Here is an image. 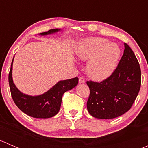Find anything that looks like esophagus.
Masks as SVG:
<instances>
[{
	"mask_svg": "<svg viewBox=\"0 0 148 148\" xmlns=\"http://www.w3.org/2000/svg\"><path fill=\"white\" fill-rule=\"evenodd\" d=\"M79 84L85 83L84 78H83V77H79Z\"/></svg>",
	"mask_w": 148,
	"mask_h": 148,
	"instance_id": "esophagus-1",
	"label": "esophagus"
}]
</instances>
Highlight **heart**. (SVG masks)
Returning a JSON list of instances; mask_svg holds the SVG:
<instances>
[{
	"instance_id": "obj_1",
	"label": "heart",
	"mask_w": 148,
	"mask_h": 148,
	"mask_svg": "<svg viewBox=\"0 0 148 148\" xmlns=\"http://www.w3.org/2000/svg\"><path fill=\"white\" fill-rule=\"evenodd\" d=\"M75 52L79 59L88 61L86 74L96 81L105 79L112 74L120 56V49L117 44L99 37L84 39Z\"/></svg>"
}]
</instances>
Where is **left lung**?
Returning <instances> with one entry per match:
<instances>
[{
	"mask_svg": "<svg viewBox=\"0 0 148 148\" xmlns=\"http://www.w3.org/2000/svg\"><path fill=\"white\" fill-rule=\"evenodd\" d=\"M90 94L86 107L92 117L113 119L128 111L141 85L140 64L131 48L125 44L124 53L110 77L101 82H86Z\"/></svg>",
	"mask_w": 148,
	"mask_h": 148,
	"instance_id": "obj_1",
	"label": "left lung"
}]
</instances>
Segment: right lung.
Returning <instances> with one entry per match:
<instances>
[{"label": "right lung", "instance_id": "right-lung-1", "mask_svg": "<svg viewBox=\"0 0 148 148\" xmlns=\"http://www.w3.org/2000/svg\"><path fill=\"white\" fill-rule=\"evenodd\" d=\"M59 31L61 29L54 28L39 34L41 36L49 35ZM13 59L8 74V82L12 98L16 106L25 114L35 118H50L56 115L60 110L63 95L78 84L79 79L75 77L62 80L58 82L45 93L38 96H30L20 92L13 83L12 78Z\"/></svg>", "mask_w": 148, "mask_h": 148}]
</instances>
